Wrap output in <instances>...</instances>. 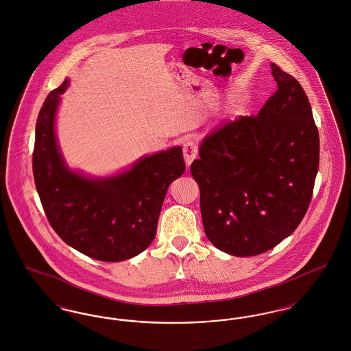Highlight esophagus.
Listing matches in <instances>:
<instances>
[{
	"mask_svg": "<svg viewBox=\"0 0 351 351\" xmlns=\"http://www.w3.org/2000/svg\"><path fill=\"white\" fill-rule=\"evenodd\" d=\"M183 152L184 159H185V163L186 166H189L196 158H197V154H199V146L196 142L188 139L183 143Z\"/></svg>",
	"mask_w": 351,
	"mask_h": 351,
	"instance_id": "34e87169",
	"label": "esophagus"
}]
</instances>
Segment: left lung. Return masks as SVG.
Returning a JSON list of instances; mask_svg holds the SVG:
<instances>
[{
  "label": "left lung",
  "mask_w": 351,
  "mask_h": 351,
  "mask_svg": "<svg viewBox=\"0 0 351 351\" xmlns=\"http://www.w3.org/2000/svg\"><path fill=\"white\" fill-rule=\"evenodd\" d=\"M278 84L258 116L208 135L191 173L208 239L235 256L271 250L295 232L312 200L319 136L299 82L271 63Z\"/></svg>",
  "instance_id": "obj_1"
}]
</instances>
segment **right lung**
<instances>
[{"instance_id": "add662e5", "label": "right lung", "mask_w": 351, "mask_h": 351, "mask_svg": "<svg viewBox=\"0 0 351 351\" xmlns=\"http://www.w3.org/2000/svg\"><path fill=\"white\" fill-rule=\"evenodd\" d=\"M66 80L49 93L36 119L35 186L52 229L71 247L102 262L130 259L155 238L168 186L185 171L182 147L146 156L109 179L69 171L58 149L53 119Z\"/></svg>"}]
</instances>
